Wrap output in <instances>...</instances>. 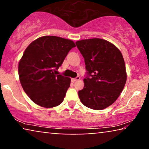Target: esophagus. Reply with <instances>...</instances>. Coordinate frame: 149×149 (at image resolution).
Masks as SVG:
<instances>
[{"instance_id": "esophagus-1", "label": "esophagus", "mask_w": 149, "mask_h": 149, "mask_svg": "<svg viewBox=\"0 0 149 149\" xmlns=\"http://www.w3.org/2000/svg\"><path fill=\"white\" fill-rule=\"evenodd\" d=\"M79 80H80V77H76V78H74V79H72V82H75V81H79Z\"/></svg>"}]
</instances>
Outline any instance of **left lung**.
Listing matches in <instances>:
<instances>
[{
	"instance_id": "left-lung-1",
	"label": "left lung",
	"mask_w": 149,
	"mask_h": 149,
	"mask_svg": "<svg viewBox=\"0 0 149 149\" xmlns=\"http://www.w3.org/2000/svg\"><path fill=\"white\" fill-rule=\"evenodd\" d=\"M76 45L89 76L83 79L84 87L79 91V98L89 109H104L117 100L127 80L121 52L115 45L102 38L78 40Z\"/></svg>"
}]
</instances>
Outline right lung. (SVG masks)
<instances>
[{"instance_id":"right-lung-1","label":"right lung","mask_w":149,"mask_h":149,"mask_svg":"<svg viewBox=\"0 0 149 149\" xmlns=\"http://www.w3.org/2000/svg\"><path fill=\"white\" fill-rule=\"evenodd\" d=\"M75 46L72 40L43 36L24 51L18 64L19 81L25 93L37 105L53 108L64 100L71 79L54 72Z\"/></svg>"}]
</instances>
